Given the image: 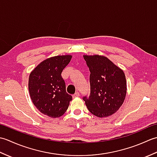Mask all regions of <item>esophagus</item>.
<instances>
[{"label":"esophagus","mask_w":157,"mask_h":157,"mask_svg":"<svg viewBox=\"0 0 157 157\" xmlns=\"http://www.w3.org/2000/svg\"><path fill=\"white\" fill-rule=\"evenodd\" d=\"M79 96V93L78 92H76L73 95V98H75V97H78V96Z\"/></svg>","instance_id":"1"}]
</instances>
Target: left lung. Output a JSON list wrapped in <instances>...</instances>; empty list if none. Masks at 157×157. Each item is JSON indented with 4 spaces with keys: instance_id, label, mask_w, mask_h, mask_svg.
<instances>
[{
    "instance_id": "obj_1",
    "label": "left lung",
    "mask_w": 157,
    "mask_h": 157,
    "mask_svg": "<svg viewBox=\"0 0 157 157\" xmlns=\"http://www.w3.org/2000/svg\"><path fill=\"white\" fill-rule=\"evenodd\" d=\"M88 67L90 94L83 100L89 111L98 117L113 115L124 101L127 86L124 73L104 56L84 55Z\"/></svg>"
}]
</instances>
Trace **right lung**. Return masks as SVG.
Returning a JSON list of instances; mask_svg holds the SVG:
<instances>
[{
    "mask_svg": "<svg viewBox=\"0 0 157 157\" xmlns=\"http://www.w3.org/2000/svg\"><path fill=\"white\" fill-rule=\"evenodd\" d=\"M71 55L47 59L36 67L29 77V92L36 108L51 117H59L67 110L71 95L66 92L61 73L69 64Z\"/></svg>",
    "mask_w": 157,
    "mask_h": 157,
    "instance_id": "obj_1",
    "label": "right lung"
}]
</instances>
